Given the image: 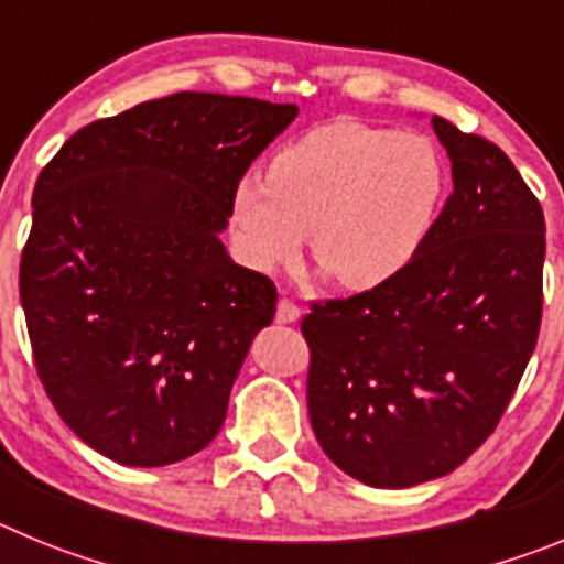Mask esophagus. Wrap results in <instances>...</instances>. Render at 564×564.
Segmentation results:
<instances>
[{"instance_id": "34e87169", "label": "esophagus", "mask_w": 564, "mask_h": 564, "mask_svg": "<svg viewBox=\"0 0 564 564\" xmlns=\"http://www.w3.org/2000/svg\"><path fill=\"white\" fill-rule=\"evenodd\" d=\"M299 316H302V311H299L296 302H291V299H279V305H276L279 325H293V322H299Z\"/></svg>"}]
</instances>
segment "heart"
<instances>
[{
	"label": "heart",
	"mask_w": 564,
	"mask_h": 564,
	"mask_svg": "<svg viewBox=\"0 0 564 564\" xmlns=\"http://www.w3.org/2000/svg\"><path fill=\"white\" fill-rule=\"evenodd\" d=\"M443 161L421 134L330 123L288 143L234 192V234L253 268L288 265L311 234L316 265L372 291L410 265L441 208Z\"/></svg>",
	"instance_id": "b5f03b06"
}]
</instances>
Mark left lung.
<instances>
[{"label": "left lung", "instance_id": "obj_1", "mask_svg": "<svg viewBox=\"0 0 564 564\" xmlns=\"http://www.w3.org/2000/svg\"><path fill=\"white\" fill-rule=\"evenodd\" d=\"M455 192L392 282L313 302L307 412L372 488L449 475L497 430L536 347L545 217L497 143L432 118Z\"/></svg>", "mask_w": 564, "mask_h": 564}]
</instances>
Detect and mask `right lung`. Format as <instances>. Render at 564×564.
I'll return each mask as SVG.
<instances>
[{"instance_id": "obj_1", "label": "right lung", "mask_w": 564, "mask_h": 564, "mask_svg": "<svg viewBox=\"0 0 564 564\" xmlns=\"http://www.w3.org/2000/svg\"><path fill=\"white\" fill-rule=\"evenodd\" d=\"M296 104L174 93L78 129L42 169L19 265L33 364L62 421L121 466H169L226 421L276 313L234 265V192Z\"/></svg>"}]
</instances>
